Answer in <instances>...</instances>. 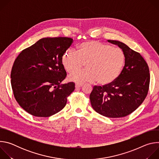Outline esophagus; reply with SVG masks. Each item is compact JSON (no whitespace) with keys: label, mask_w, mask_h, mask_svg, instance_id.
I'll use <instances>...</instances> for the list:
<instances>
[{"label":"esophagus","mask_w":159,"mask_h":159,"mask_svg":"<svg viewBox=\"0 0 159 159\" xmlns=\"http://www.w3.org/2000/svg\"><path fill=\"white\" fill-rule=\"evenodd\" d=\"M82 85H83V84H79V83L75 84V87L76 88H79V87H82Z\"/></svg>","instance_id":"obj_1"}]
</instances>
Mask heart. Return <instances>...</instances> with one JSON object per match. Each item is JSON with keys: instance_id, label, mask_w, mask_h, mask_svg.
<instances>
[{"instance_id": "b5f03b06", "label": "heart", "mask_w": 159, "mask_h": 159, "mask_svg": "<svg viewBox=\"0 0 159 159\" xmlns=\"http://www.w3.org/2000/svg\"><path fill=\"white\" fill-rule=\"evenodd\" d=\"M125 54L118 48L90 40L81 43L77 51L69 48L63 54L61 62L69 73L86 65V69L77 71L69 76L71 81L82 83L97 80L101 85L114 82L121 74L125 63Z\"/></svg>"}]
</instances>
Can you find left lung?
I'll list each match as a JSON object with an SVG mask.
<instances>
[{
    "label": "left lung",
    "mask_w": 159,
    "mask_h": 159,
    "mask_svg": "<svg viewBox=\"0 0 159 159\" xmlns=\"http://www.w3.org/2000/svg\"><path fill=\"white\" fill-rule=\"evenodd\" d=\"M125 54V63L118 77L103 86L95 85L90 94V104L99 114L108 118L125 117L137 109L148 94L150 84L148 66L142 55L126 44L107 40Z\"/></svg>",
    "instance_id": "8db88e82"
}]
</instances>
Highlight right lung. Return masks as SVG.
<instances>
[{
	"label": "right lung",
	"mask_w": 159,
	"mask_h": 159,
	"mask_svg": "<svg viewBox=\"0 0 159 159\" xmlns=\"http://www.w3.org/2000/svg\"><path fill=\"white\" fill-rule=\"evenodd\" d=\"M73 41L67 37L42 38L16 58L11 74L12 91L30 115L49 117L65 106L75 84H61L66 76L61 58Z\"/></svg>",
	"instance_id": "add662e5"
}]
</instances>
